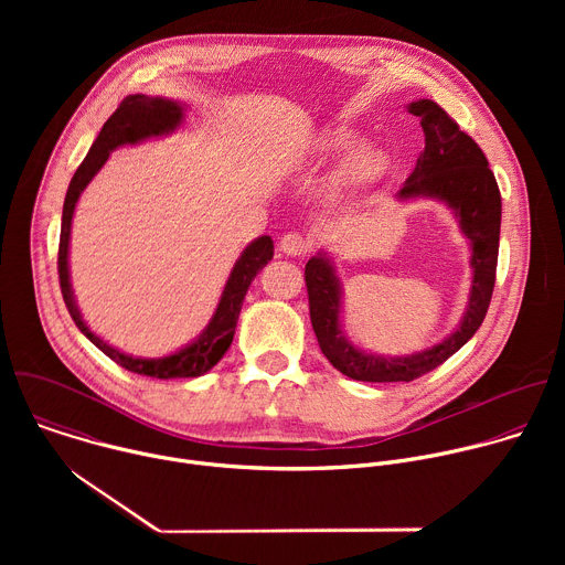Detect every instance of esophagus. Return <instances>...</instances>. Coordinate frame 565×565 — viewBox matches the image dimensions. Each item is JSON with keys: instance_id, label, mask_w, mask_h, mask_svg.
<instances>
[{"instance_id": "34e87169", "label": "esophagus", "mask_w": 565, "mask_h": 565, "mask_svg": "<svg viewBox=\"0 0 565 565\" xmlns=\"http://www.w3.org/2000/svg\"><path fill=\"white\" fill-rule=\"evenodd\" d=\"M279 248H281V253H286V255H290V257H299V255H306V253H308L310 244H308V238H306L303 234H299V232H288V234L281 236Z\"/></svg>"}]
</instances>
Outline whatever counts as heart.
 Listing matches in <instances>:
<instances>
[{
  "mask_svg": "<svg viewBox=\"0 0 565 565\" xmlns=\"http://www.w3.org/2000/svg\"><path fill=\"white\" fill-rule=\"evenodd\" d=\"M353 138H355L353 131L335 129L321 138V147L327 151H342L353 142ZM382 170H384V153L373 145H360L349 153L347 163L342 168V179L347 183H366L375 179Z\"/></svg>",
  "mask_w": 565,
  "mask_h": 565,
  "instance_id": "1",
  "label": "heart"
}]
</instances>
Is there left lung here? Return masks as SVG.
<instances>
[{"label": "left lung", "instance_id": "1", "mask_svg": "<svg viewBox=\"0 0 565 565\" xmlns=\"http://www.w3.org/2000/svg\"><path fill=\"white\" fill-rule=\"evenodd\" d=\"M409 114L420 118L425 151L397 196H431L456 210L460 227L471 241L473 281L460 327L445 342L407 358H382L344 340L340 331V281L333 264L324 255L310 257L303 277L319 349L340 373L360 382H412L440 366L478 331L497 284L501 192L486 153L434 100L412 103Z\"/></svg>", "mask_w": 565, "mask_h": 565}]
</instances>
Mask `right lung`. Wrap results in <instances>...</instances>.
Listing matches in <instances>:
<instances>
[{
	"label": "right lung",
	"mask_w": 565,
	"mask_h": 565,
	"mask_svg": "<svg viewBox=\"0 0 565 565\" xmlns=\"http://www.w3.org/2000/svg\"><path fill=\"white\" fill-rule=\"evenodd\" d=\"M183 118V107L177 105L174 100L166 98H149L142 94L127 96L118 109L109 116V120L103 125L98 138L94 140L87 158L79 163L75 170L66 199H64V210H62V230H60V248H57V275H60V288L62 297L66 303L68 315L73 317L75 327L83 331L107 358H111L116 364L122 369L138 373V375H149L158 380H170V377H199L207 373L230 349L234 329H236V319L241 312V303H244V297L257 277V273L273 259V238L270 236H259L257 241L241 253L238 262L234 264L227 284L223 288L221 301L216 306V312L212 315L207 329L201 333L196 342L190 347L181 349L174 355L160 358V360H140V358H129L107 342H103L98 335L89 331V327L79 317L77 303L73 299V290L68 284V234H71V218L75 203L79 199V192H83L89 181L96 177V172L105 166V160L109 158V151L138 142L149 136H160L177 129Z\"/></svg>",
	"instance_id": "right-lung-1"
}]
</instances>
